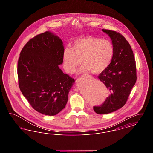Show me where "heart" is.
<instances>
[{"label":"heart","mask_w":153,"mask_h":153,"mask_svg":"<svg viewBox=\"0 0 153 153\" xmlns=\"http://www.w3.org/2000/svg\"><path fill=\"white\" fill-rule=\"evenodd\" d=\"M115 53L113 44L107 39L88 36L76 40L72 49L66 48L63 53V66L69 73H73L80 65H84L80 73L91 71L99 74L109 66Z\"/></svg>","instance_id":"heart-1"}]
</instances>
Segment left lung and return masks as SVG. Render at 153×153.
Segmentation results:
<instances>
[{
	"instance_id": "obj_1",
	"label": "left lung",
	"mask_w": 153,
	"mask_h": 153,
	"mask_svg": "<svg viewBox=\"0 0 153 153\" xmlns=\"http://www.w3.org/2000/svg\"><path fill=\"white\" fill-rule=\"evenodd\" d=\"M102 31L111 38L115 53L109 66L97 76L109 92L102 104L93 107L95 112L100 115L123 107L137 79L135 59L128 42L115 31Z\"/></svg>"
}]
</instances>
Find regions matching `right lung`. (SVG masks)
Segmentation results:
<instances>
[{"instance_id": "right-lung-1", "label": "right lung", "mask_w": 153, "mask_h": 153, "mask_svg": "<svg viewBox=\"0 0 153 153\" xmlns=\"http://www.w3.org/2000/svg\"><path fill=\"white\" fill-rule=\"evenodd\" d=\"M62 40L46 31L30 39L18 62V84L23 95L39 113L53 116L65 107L74 80L63 73Z\"/></svg>"}]
</instances>
